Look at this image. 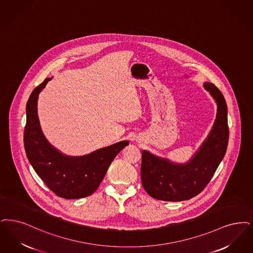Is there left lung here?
<instances>
[{
    "instance_id": "8db88e82",
    "label": "left lung",
    "mask_w": 253,
    "mask_h": 253,
    "mask_svg": "<svg viewBox=\"0 0 253 253\" xmlns=\"http://www.w3.org/2000/svg\"><path fill=\"white\" fill-rule=\"evenodd\" d=\"M203 86L216 102V116L212 129L200 149L187 163L178 164L142 151V185L156 200L182 202L202 192L226 153L229 128L228 109L222 93L212 84Z\"/></svg>"
}]
</instances>
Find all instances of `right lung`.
Returning a JSON list of instances; mask_svg holds the SVG:
<instances>
[{
	"label": "right lung",
	"instance_id": "obj_1",
	"mask_svg": "<svg viewBox=\"0 0 253 253\" xmlns=\"http://www.w3.org/2000/svg\"><path fill=\"white\" fill-rule=\"evenodd\" d=\"M51 78H46L30 95L26 104L24 148L35 171L52 192L67 200L81 199L95 192L117 154L129 145L118 142L83 156L59 152L47 140L38 116V99Z\"/></svg>",
	"mask_w": 253,
	"mask_h": 253
}]
</instances>
